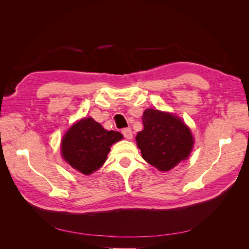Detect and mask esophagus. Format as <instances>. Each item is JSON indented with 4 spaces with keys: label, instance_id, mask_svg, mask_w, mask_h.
Segmentation results:
<instances>
[{
    "label": "esophagus",
    "instance_id": "obj_1",
    "mask_svg": "<svg viewBox=\"0 0 249 249\" xmlns=\"http://www.w3.org/2000/svg\"><path fill=\"white\" fill-rule=\"evenodd\" d=\"M122 133L126 139H132L133 138V133H132V130L130 129V127H125V129H124L122 131Z\"/></svg>",
    "mask_w": 249,
    "mask_h": 249
}]
</instances>
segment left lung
I'll return each mask as SVG.
<instances>
[{
	"mask_svg": "<svg viewBox=\"0 0 249 249\" xmlns=\"http://www.w3.org/2000/svg\"><path fill=\"white\" fill-rule=\"evenodd\" d=\"M143 129L137 134L142 158L161 171H168L186 160L193 146V137L182 119L170 113L147 109L142 116Z\"/></svg>",
	"mask_w": 249,
	"mask_h": 249,
	"instance_id": "obj_1",
	"label": "left lung"
}]
</instances>
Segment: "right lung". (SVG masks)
Listing matches in <instances>:
<instances>
[{"instance_id":"add662e5","label":"right lung","mask_w":249,"mask_h":249,"mask_svg":"<svg viewBox=\"0 0 249 249\" xmlns=\"http://www.w3.org/2000/svg\"><path fill=\"white\" fill-rule=\"evenodd\" d=\"M123 135L106 131L91 117L84 118L66 132L61 142L64 160L83 175H91L107 159L110 146Z\"/></svg>"}]
</instances>
